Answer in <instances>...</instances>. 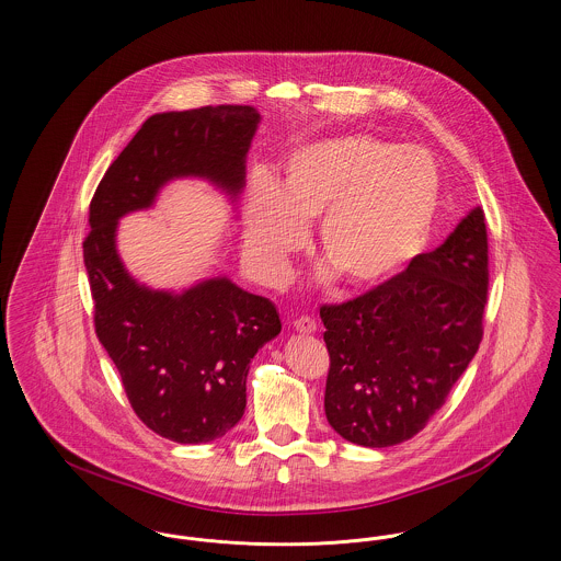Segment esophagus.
Wrapping results in <instances>:
<instances>
[{
    "label": "esophagus",
    "instance_id": "obj_1",
    "mask_svg": "<svg viewBox=\"0 0 561 561\" xmlns=\"http://www.w3.org/2000/svg\"><path fill=\"white\" fill-rule=\"evenodd\" d=\"M294 330L300 332V334H313V332L318 330V321L313 320V318L302 316V318L294 320Z\"/></svg>",
    "mask_w": 561,
    "mask_h": 561
}]
</instances>
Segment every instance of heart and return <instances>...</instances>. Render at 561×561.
I'll use <instances>...</instances> for the list:
<instances>
[{
    "instance_id": "1",
    "label": "heart",
    "mask_w": 561,
    "mask_h": 561,
    "mask_svg": "<svg viewBox=\"0 0 561 561\" xmlns=\"http://www.w3.org/2000/svg\"><path fill=\"white\" fill-rule=\"evenodd\" d=\"M442 202L435 161L421 149L374 136H341L296 151L275 187L261 181L250 199L245 250L277 275L321 220L320 250L348 288L373 290L427 248Z\"/></svg>"
}]
</instances>
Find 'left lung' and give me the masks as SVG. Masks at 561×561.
Masks as SVG:
<instances>
[{
  "mask_svg": "<svg viewBox=\"0 0 561 561\" xmlns=\"http://www.w3.org/2000/svg\"><path fill=\"white\" fill-rule=\"evenodd\" d=\"M488 286V229L476 208L396 279L321 305L332 428L357 446L387 448L425 427L480 348Z\"/></svg>",
  "mask_w": 561,
  "mask_h": 561,
  "instance_id": "obj_1",
  "label": "left lung"
}]
</instances>
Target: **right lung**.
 I'll return each instance as SVG.
<instances>
[{"label": "right lung", "instance_id": "1", "mask_svg": "<svg viewBox=\"0 0 561 561\" xmlns=\"http://www.w3.org/2000/svg\"><path fill=\"white\" fill-rule=\"evenodd\" d=\"M256 124L252 105L158 113L108 165L90 202L83 263L94 332L134 414L176 444H206L240 423L250 359L279 334L282 321L268 298L225 277L181 296L138 286L117 259L115 225L151 206L174 176H206L240 193Z\"/></svg>", "mask_w": 561, "mask_h": 561}]
</instances>
